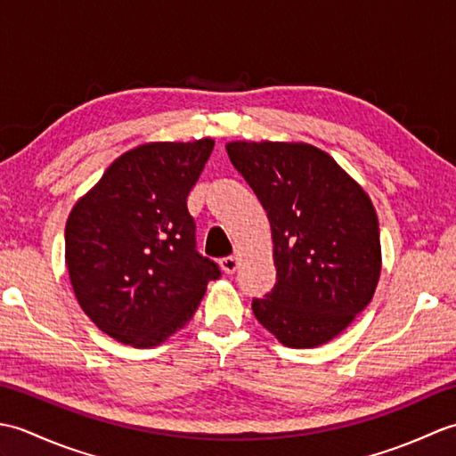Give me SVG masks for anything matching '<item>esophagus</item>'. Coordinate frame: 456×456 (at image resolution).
Returning a JSON list of instances; mask_svg holds the SVG:
<instances>
[{
  "label": "esophagus",
  "mask_w": 456,
  "mask_h": 456,
  "mask_svg": "<svg viewBox=\"0 0 456 456\" xmlns=\"http://www.w3.org/2000/svg\"><path fill=\"white\" fill-rule=\"evenodd\" d=\"M221 268L225 274H235V270L239 268V258L237 256L221 258Z\"/></svg>",
  "instance_id": "esophagus-1"
}]
</instances>
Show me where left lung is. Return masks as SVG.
I'll use <instances>...</instances> for the list:
<instances>
[{"label":"left lung","instance_id":"obj_1","mask_svg":"<svg viewBox=\"0 0 456 456\" xmlns=\"http://www.w3.org/2000/svg\"><path fill=\"white\" fill-rule=\"evenodd\" d=\"M268 213L276 284L253 299L280 343L331 341L370 304L380 278V229L370 198L327 152L305 142L227 144Z\"/></svg>","mask_w":456,"mask_h":456}]
</instances>
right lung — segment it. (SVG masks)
I'll return each mask as SVG.
<instances>
[{
	"label": "right lung",
	"instance_id": "1",
	"mask_svg": "<svg viewBox=\"0 0 456 456\" xmlns=\"http://www.w3.org/2000/svg\"><path fill=\"white\" fill-rule=\"evenodd\" d=\"M213 139L131 149L72 208L66 266L84 314L115 341L151 348L186 325L219 266L198 253L186 200Z\"/></svg>",
	"mask_w": 456,
	"mask_h": 456
}]
</instances>
